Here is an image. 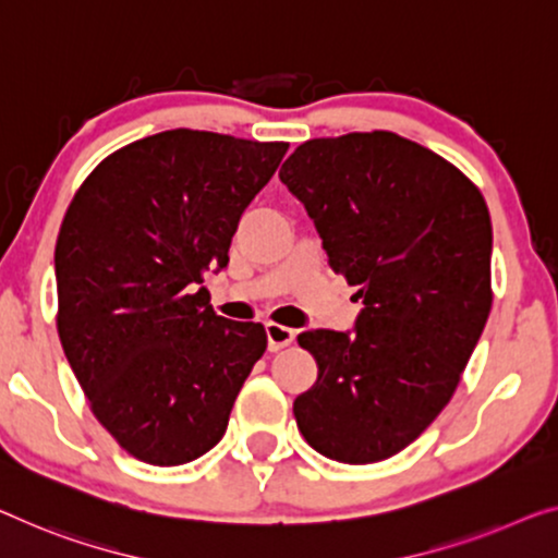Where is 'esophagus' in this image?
<instances>
[{
  "label": "esophagus",
  "instance_id": "34e87169",
  "mask_svg": "<svg viewBox=\"0 0 558 558\" xmlns=\"http://www.w3.org/2000/svg\"><path fill=\"white\" fill-rule=\"evenodd\" d=\"M265 332H268V348L272 353L282 351L295 340V330L280 326V323H265Z\"/></svg>",
  "mask_w": 558,
  "mask_h": 558
}]
</instances>
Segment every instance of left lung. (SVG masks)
<instances>
[{
	"mask_svg": "<svg viewBox=\"0 0 558 558\" xmlns=\"http://www.w3.org/2000/svg\"><path fill=\"white\" fill-rule=\"evenodd\" d=\"M280 180L365 305L353 336H298L318 363L293 403L298 428L332 461H386L451 401L492 313L486 199L456 165L386 130L307 140Z\"/></svg>",
	"mask_w": 558,
	"mask_h": 558,
	"instance_id": "1",
	"label": "left lung"
}]
</instances>
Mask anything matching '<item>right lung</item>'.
<instances>
[{
  "mask_svg": "<svg viewBox=\"0 0 558 558\" xmlns=\"http://www.w3.org/2000/svg\"><path fill=\"white\" fill-rule=\"evenodd\" d=\"M288 143L168 130L114 149L77 187L54 247L57 332L107 434L153 465L195 461L228 428L268 345L215 315L207 270Z\"/></svg>",
  "mask_w": 558,
  "mask_h": 558,
  "instance_id": "add662e5",
  "label": "right lung"
}]
</instances>
